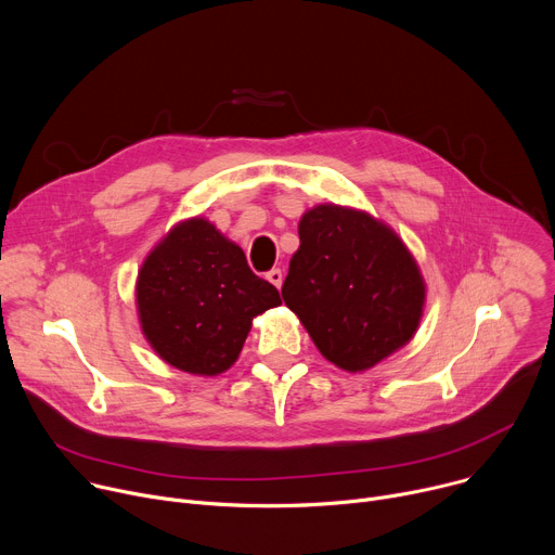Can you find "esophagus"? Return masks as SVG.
Here are the masks:
<instances>
[{
  "label": "esophagus",
  "instance_id": "esophagus-1",
  "mask_svg": "<svg viewBox=\"0 0 555 555\" xmlns=\"http://www.w3.org/2000/svg\"><path fill=\"white\" fill-rule=\"evenodd\" d=\"M266 279L274 285V287H281L283 285V272L279 270V268H274V270H270L268 274H266Z\"/></svg>",
  "mask_w": 555,
  "mask_h": 555
}]
</instances>
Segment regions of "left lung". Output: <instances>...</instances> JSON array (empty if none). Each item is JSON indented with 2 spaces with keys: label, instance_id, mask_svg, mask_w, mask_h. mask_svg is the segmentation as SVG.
<instances>
[{
  "label": "left lung",
  "instance_id": "obj_1",
  "mask_svg": "<svg viewBox=\"0 0 555 555\" xmlns=\"http://www.w3.org/2000/svg\"><path fill=\"white\" fill-rule=\"evenodd\" d=\"M283 300L319 351L358 373L415 336L426 283L404 242L364 210L319 204L298 221Z\"/></svg>",
  "mask_w": 555,
  "mask_h": 555
}]
</instances>
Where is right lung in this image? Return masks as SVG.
Here are the masks:
<instances>
[{
    "mask_svg": "<svg viewBox=\"0 0 555 555\" xmlns=\"http://www.w3.org/2000/svg\"><path fill=\"white\" fill-rule=\"evenodd\" d=\"M135 305L142 334L167 364L219 375L240 358L253 319L281 305L244 250L204 217L176 223L146 255Z\"/></svg>",
    "mask_w": 555,
    "mask_h": 555,
    "instance_id": "add662e5",
    "label": "right lung"
}]
</instances>
